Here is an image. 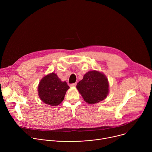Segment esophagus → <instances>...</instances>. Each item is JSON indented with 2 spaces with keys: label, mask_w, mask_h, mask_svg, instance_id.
Here are the masks:
<instances>
[{
  "label": "esophagus",
  "mask_w": 152,
  "mask_h": 152,
  "mask_svg": "<svg viewBox=\"0 0 152 152\" xmlns=\"http://www.w3.org/2000/svg\"><path fill=\"white\" fill-rule=\"evenodd\" d=\"M76 85V83H72L70 85V86H71V87H74V86H75Z\"/></svg>",
  "instance_id": "1"
}]
</instances>
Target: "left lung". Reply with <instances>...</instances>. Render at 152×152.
<instances>
[{
  "mask_svg": "<svg viewBox=\"0 0 152 152\" xmlns=\"http://www.w3.org/2000/svg\"><path fill=\"white\" fill-rule=\"evenodd\" d=\"M109 82L107 77L97 70L89 71L76 85V88L88 104L99 103L106 98L109 94Z\"/></svg>",
  "mask_w": 152,
  "mask_h": 152,
  "instance_id": "left-lung-1",
  "label": "left lung"
}]
</instances>
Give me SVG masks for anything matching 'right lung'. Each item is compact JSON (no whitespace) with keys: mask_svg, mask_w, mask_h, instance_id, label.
I'll list each match as a JSON object with an SVG mask.
<instances>
[{"mask_svg":"<svg viewBox=\"0 0 152 152\" xmlns=\"http://www.w3.org/2000/svg\"><path fill=\"white\" fill-rule=\"evenodd\" d=\"M69 86L53 72L43 77L38 86V96L45 103L52 106L59 104L64 100Z\"/></svg>","mask_w":152,"mask_h":152,"instance_id":"add662e5","label":"right lung"}]
</instances>
